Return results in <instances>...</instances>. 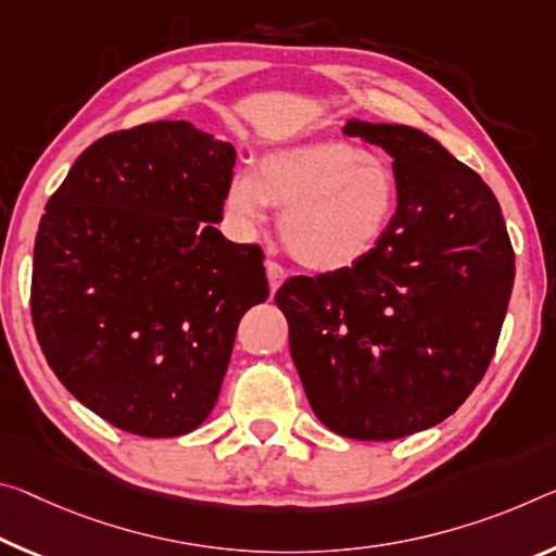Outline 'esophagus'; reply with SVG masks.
<instances>
[{"instance_id":"34e87169","label":"esophagus","mask_w":556,"mask_h":556,"mask_svg":"<svg viewBox=\"0 0 556 556\" xmlns=\"http://www.w3.org/2000/svg\"><path fill=\"white\" fill-rule=\"evenodd\" d=\"M264 267H267L269 289H271V292H277V289L281 287V281L287 279V269L281 267V264H279V262H275V260H267V264H264Z\"/></svg>"}]
</instances>
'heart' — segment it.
Segmentation results:
<instances>
[{
  "label": "heart",
  "mask_w": 556,
  "mask_h": 556,
  "mask_svg": "<svg viewBox=\"0 0 556 556\" xmlns=\"http://www.w3.org/2000/svg\"><path fill=\"white\" fill-rule=\"evenodd\" d=\"M225 202L247 230L260 227L269 207L285 210L279 232L292 257L316 271H341L389 232L399 178L383 155L346 140H312L267 153L254 173H235Z\"/></svg>",
  "instance_id": "1"
}]
</instances>
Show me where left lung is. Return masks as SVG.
I'll return each mask as SVG.
<instances>
[{
  "mask_svg": "<svg viewBox=\"0 0 556 556\" xmlns=\"http://www.w3.org/2000/svg\"><path fill=\"white\" fill-rule=\"evenodd\" d=\"M393 157L399 210L358 264L292 277L275 302L306 399L326 428L395 440L460 408L495 354L515 252L488 185L410 126L351 118Z\"/></svg>",
  "mask_w": 556,
  "mask_h": 556,
  "instance_id": "left-lung-1",
  "label": "left lung"
}]
</instances>
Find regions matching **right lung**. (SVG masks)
Segmentation results:
<instances>
[{
	"instance_id": "obj_1",
	"label": "right lung",
	"mask_w": 556,
	"mask_h": 556,
	"mask_svg": "<svg viewBox=\"0 0 556 556\" xmlns=\"http://www.w3.org/2000/svg\"><path fill=\"white\" fill-rule=\"evenodd\" d=\"M232 167V143L192 123H143L88 146L41 215L39 346L66 391L126 433L195 430L237 324L269 296L260 244L215 227Z\"/></svg>"
}]
</instances>
